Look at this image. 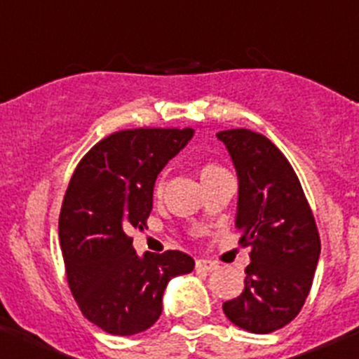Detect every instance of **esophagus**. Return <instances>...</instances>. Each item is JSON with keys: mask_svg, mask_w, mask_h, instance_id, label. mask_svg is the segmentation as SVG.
Listing matches in <instances>:
<instances>
[{"mask_svg": "<svg viewBox=\"0 0 359 359\" xmlns=\"http://www.w3.org/2000/svg\"><path fill=\"white\" fill-rule=\"evenodd\" d=\"M217 262H213V260H206V259H200L196 260V269L198 271H205V273H210V271L217 269Z\"/></svg>", "mask_w": 359, "mask_h": 359, "instance_id": "obj_1", "label": "esophagus"}]
</instances>
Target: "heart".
Here are the masks:
<instances>
[{"instance_id": "b5f03b06", "label": "heart", "mask_w": 359, "mask_h": 359, "mask_svg": "<svg viewBox=\"0 0 359 359\" xmlns=\"http://www.w3.org/2000/svg\"><path fill=\"white\" fill-rule=\"evenodd\" d=\"M215 170H220L219 166H213V165H208V166H205V168H203V173H210V172H215ZM201 173V175H203ZM161 189H163V180L159 179L158 180V184H156V194H159L161 193Z\"/></svg>"}]
</instances>
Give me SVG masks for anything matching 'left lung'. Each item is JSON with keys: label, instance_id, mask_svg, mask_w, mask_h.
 <instances>
[{"label": "left lung", "instance_id": "1", "mask_svg": "<svg viewBox=\"0 0 359 359\" xmlns=\"http://www.w3.org/2000/svg\"><path fill=\"white\" fill-rule=\"evenodd\" d=\"M238 175L236 227L250 247L245 288L224 302L229 321L252 334H271L302 309L321 243L299 177L267 137L247 128L224 130Z\"/></svg>", "mask_w": 359, "mask_h": 359}]
</instances>
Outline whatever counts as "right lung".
I'll use <instances>...</instances> for the list:
<instances>
[{"label":"right lung","mask_w":359,"mask_h":359,"mask_svg":"<svg viewBox=\"0 0 359 359\" xmlns=\"http://www.w3.org/2000/svg\"><path fill=\"white\" fill-rule=\"evenodd\" d=\"M193 128L121 130L76 166L59 217L67 283L83 316L112 335L147 330L172 278L194 269L179 250L137 255L128 236L144 229L158 173L193 139Z\"/></svg>","instance_id":"right-lung-1"}]
</instances>
